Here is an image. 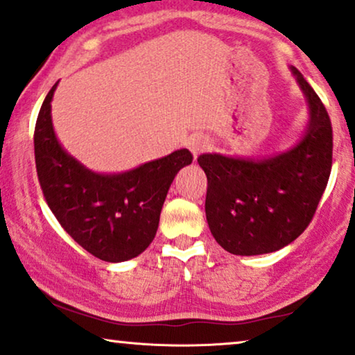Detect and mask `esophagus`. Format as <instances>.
<instances>
[{"instance_id":"34e87169","label":"esophagus","mask_w":355,"mask_h":355,"mask_svg":"<svg viewBox=\"0 0 355 355\" xmlns=\"http://www.w3.org/2000/svg\"><path fill=\"white\" fill-rule=\"evenodd\" d=\"M187 148L191 151V154L194 157L198 156V154H201L202 151H206V149L209 148V143L206 138H201V137H193L189 138L187 141Z\"/></svg>"}]
</instances>
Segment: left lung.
Masks as SVG:
<instances>
[{"instance_id":"8db88e82","label":"left lung","mask_w":355,"mask_h":355,"mask_svg":"<svg viewBox=\"0 0 355 355\" xmlns=\"http://www.w3.org/2000/svg\"><path fill=\"white\" fill-rule=\"evenodd\" d=\"M309 122L291 148L259 159L201 154L207 177L206 218L216 241L234 256H261L293 243L311 223L333 156L328 112L296 67Z\"/></svg>"}]
</instances>
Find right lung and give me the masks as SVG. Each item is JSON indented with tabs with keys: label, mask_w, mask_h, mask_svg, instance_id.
<instances>
[{
	"label": "right lung",
	"mask_w": 355,
	"mask_h": 355,
	"mask_svg": "<svg viewBox=\"0 0 355 355\" xmlns=\"http://www.w3.org/2000/svg\"><path fill=\"white\" fill-rule=\"evenodd\" d=\"M59 83V82H58ZM49 89L35 125L37 173L61 227L85 251L106 262L137 257L156 236L168 188L193 156L178 149L121 173L89 171L59 143L53 127Z\"/></svg>",
	"instance_id": "1"
}]
</instances>
